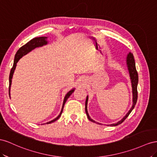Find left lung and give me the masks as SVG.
I'll return each mask as SVG.
<instances>
[{"label": "left lung", "mask_w": 157, "mask_h": 157, "mask_svg": "<svg viewBox=\"0 0 157 157\" xmlns=\"http://www.w3.org/2000/svg\"><path fill=\"white\" fill-rule=\"evenodd\" d=\"M127 64H128V70H129V75H130V78H131V82H132V91H133V105L132 106L131 109L129 110L128 113L126 114V115L124 116V117L120 121H119L118 122H117L116 124H110V126H118V125L122 124L124 121L127 118L128 116L129 115V114L131 113V112L132 111V110L134 109V107L136 106V104L137 102V83H138V74L137 71L136 70V63H135V60H134L133 58V54L129 52L128 56H127ZM87 101H88V96L87 97L86 101V114L87 116L88 119L91 121L93 122H96L95 121H94L93 120H92L89 116L88 114L87 113ZM98 124V123H97Z\"/></svg>", "instance_id": "1"}]
</instances>
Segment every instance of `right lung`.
<instances>
[{
  "label": "right lung",
  "mask_w": 157,
  "mask_h": 157,
  "mask_svg": "<svg viewBox=\"0 0 157 157\" xmlns=\"http://www.w3.org/2000/svg\"><path fill=\"white\" fill-rule=\"evenodd\" d=\"M47 38L46 37H35L33 38V39L30 40L29 42L27 43L24 45H23L22 47H21L19 49L18 51H17L15 55V57H14V64H13L12 68L10 70V75H9V95H10V86H11V84H12V75L13 74L14 72V70L16 68V64L17 62H18V60L21 59V58L25 55L26 54H28L29 52H30L31 51H32L33 49H34L36 47H41L44 44H47ZM74 91V89H71L70 90L68 93L66 94L65 97H64V102H63V105H62V108L61 110V112L60 114L57 116V117L54 119L52 120H51V122H47V124H51L52 122H55L56 120H57L59 119L60 116L62 114V111H63V109H64V105L66 103V102L67 101V99L69 98V97L72 94V93Z\"/></svg>",
  "instance_id": "add662e5"
}]
</instances>
